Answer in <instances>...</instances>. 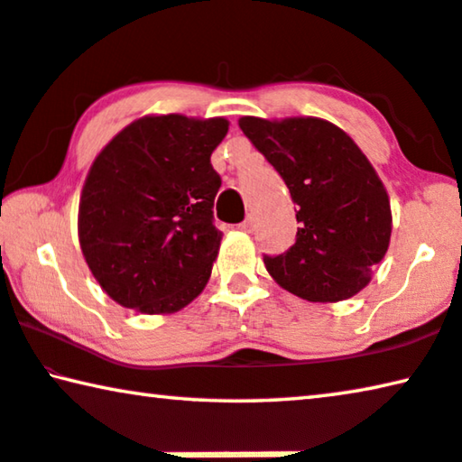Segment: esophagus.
<instances>
[{"mask_svg":"<svg viewBox=\"0 0 462 462\" xmlns=\"http://www.w3.org/2000/svg\"><path fill=\"white\" fill-rule=\"evenodd\" d=\"M239 229L252 233V231L255 229V218H254V217H247L244 223H239Z\"/></svg>","mask_w":462,"mask_h":462,"instance_id":"obj_1","label":"esophagus"}]
</instances>
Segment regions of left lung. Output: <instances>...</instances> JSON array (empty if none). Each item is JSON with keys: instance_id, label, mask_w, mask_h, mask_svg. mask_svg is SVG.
I'll use <instances>...</instances> for the list:
<instances>
[{"instance_id": "1", "label": "left lung", "mask_w": 462, "mask_h": 462, "mask_svg": "<svg viewBox=\"0 0 462 462\" xmlns=\"http://www.w3.org/2000/svg\"><path fill=\"white\" fill-rule=\"evenodd\" d=\"M239 127L297 204L295 244L279 255L264 254L266 271L308 301L359 293L393 231L388 194L365 154L340 127L318 117H241Z\"/></svg>"}]
</instances>
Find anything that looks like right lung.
Instances as JSON below:
<instances>
[{
  "label": "right lung",
  "instance_id": "obj_1",
  "mask_svg": "<svg viewBox=\"0 0 462 462\" xmlns=\"http://www.w3.org/2000/svg\"><path fill=\"white\" fill-rule=\"evenodd\" d=\"M226 130L223 117H142L92 162L78 210L80 247L124 308L169 314L207 285L221 245L212 217L221 175L210 154Z\"/></svg>",
  "mask_w": 462,
  "mask_h": 462
}]
</instances>
